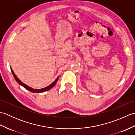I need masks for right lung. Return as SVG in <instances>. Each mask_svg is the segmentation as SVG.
<instances>
[{
    "label": "right lung",
    "instance_id": "1",
    "mask_svg": "<svg viewBox=\"0 0 135 135\" xmlns=\"http://www.w3.org/2000/svg\"><path fill=\"white\" fill-rule=\"evenodd\" d=\"M10 69H11V73H12V74H13V76H14V79H16V81L17 82H18L20 85H21L22 86H23L24 88L26 89L27 90H29V91H31V92H33V93H42V92H45V91H47V90H50V89L52 88L54 86L56 85V82H57V81H58V79H59V76L57 77V78H56V79L55 80V81H54L52 83V84H50V85L47 86L46 87V88H42V89H33L32 88H31V87H30V86H28L26 84H24V83H22L21 81H20V79H18V78H17V76H16V74H14L13 70H12V68H11V67H10Z\"/></svg>",
    "mask_w": 135,
    "mask_h": 135
}]
</instances>
